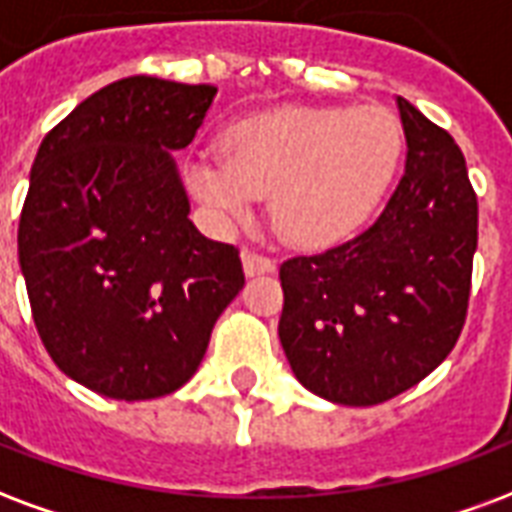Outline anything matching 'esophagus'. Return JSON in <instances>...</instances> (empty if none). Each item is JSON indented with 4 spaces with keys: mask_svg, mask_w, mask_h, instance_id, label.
I'll return each mask as SVG.
<instances>
[{
    "mask_svg": "<svg viewBox=\"0 0 512 512\" xmlns=\"http://www.w3.org/2000/svg\"><path fill=\"white\" fill-rule=\"evenodd\" d=\"M241 263H244L246 276L271 274V271H274V260L266 255H257V252H252V249H244V252H241Z\"/></svg>",
    "mask_w": 512,
    "mask_h": 512,
    "instance_id": "1",
    "label": "esophagus"
}]
</instances>
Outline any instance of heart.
Instances as JSON below:
<instances>
[{"instance_id": "b5f03b06", "label": "heart", "mask_w": 512, "mask_h": 512, "mask_svg": "<svg viewBox=\"0 0 512 512\" xmlns=\"http://www.w3.org/2000/svg\"><path fill=\"white\" fill-rule=\"evenodd\" d=\"M399 121L377 105L282 108L233 124L222 157L189 162V181L222 217H246L257 195L279 236L328 246L369 219L399 168Z\"/></svg>"}]
</instances>
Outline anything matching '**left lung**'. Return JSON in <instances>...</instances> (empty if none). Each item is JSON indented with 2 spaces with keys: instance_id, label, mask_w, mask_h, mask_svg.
<instances>
[{
  "instance_id": "1",
  "label": "left lung",
  "mask_w": 512,
  "mask_h": 512,
  "mask_svg": "<svg viewBox=\"0 0 512 512\" xmlns=\"http://www.w3.org/2000/svg\"><path fill=\"white\" fill-rule=\"evenodd\" d=\"M407 168L363 233L279 266V342L298 382L372 407L429 377L467 320L478 195L448 132L399 97Z\"/></svg>"
}]
</instances>
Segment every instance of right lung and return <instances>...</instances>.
I'll return each mask as SVG.
<instances>
[{"mask_svg":"<svg viewBox=\"0 0 512 512\" xmlns=\"http://www.w3.org/2000/svg\"><path fill=\"white\" fill-rule=\"evenodd\" d=\"M217 86L132 75L64 116L34 157L18 263L45 350L119 401L168 396L198 372L244 287L233 244L200 236L173 151Z\"/></svg>","mask_w":512,"mask_h":512,"instance_id":"obj_1","label":"right lung"}]
</instances>
